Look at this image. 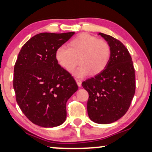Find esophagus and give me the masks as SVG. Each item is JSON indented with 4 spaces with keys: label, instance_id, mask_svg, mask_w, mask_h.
<instances>
[{
    "label": "esophagus",
    "instance_id": "esophagus-1",
    "mask_svg": "<svg viewBox=\"0 0 152 152\" xmlns=\"http://www.w3.org/2000/svg\"><path fill=\"white\" fill-rule=\"evenodd\" d=\"M76 83H77L78 87H80V86H81V84H82L81 80H80V79H78V78H76Z\"/></svg>",
    "mask_w": 152,
    "mask_h": 152
}]
</instances>
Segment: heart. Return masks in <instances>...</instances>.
Here are the masks:
<instances>
[{
	"label": "heart",
	"instance_id": "obj_1",
	"mask_svg": "<svg viewBox=\"0 0 152 152\" xmlns=\"http://www.w3.org/2000/svg\"><path fill=\"white\" fill-rule=\"evenodd\" d=\"M111 47L103 39L88 34H81L72 39L68 48L61 46L57 49L55 57L62 68L71 72L78 64L74 74L78 77L88 74L97 75L106 68L111 57Z\"/></svg>",
	"mask_w": 152,
	"mask_h": 152
}]
</instances>
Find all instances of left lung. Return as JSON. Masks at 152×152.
Listing matches in <instances>:
<instances>
[{"instance_id":"left-lung-1","label":"left lung","mask_w":152,"mask_h":152,"mask_svg":"<svg viewBox=\"0 0 152 152\" xmlns=\"http://www.w3.org/2000/svg\"><path fill=\"white\" fill-rule=\"evenodd\" d=\"M111 47V57L106 68L82 83L89 94L88 116L100 124L113 123L124 116L135 93V74L132 57L121 42L99 33Z\"/></svg>"}]
</instances>
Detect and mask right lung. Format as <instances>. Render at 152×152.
<instances>
[{
  "instance_id": "obj_1",
  "label": "right lung",
  "mask_w": 152,
  "mask_h": 152,
  "mask_svg": "<svg viewBox=\"0 0 152 152\" xmlns=\"http://www.w3.org/2000/svg\"><path fill=\"white\" fill-rule=\"evenodd\" d=\"M74 34H38L22 46L15 62L13 88L17 102L26 118L41 127L64 122L66 102L78 88L55 57L57 49Z\"/></svg>"
}]
</instances>
